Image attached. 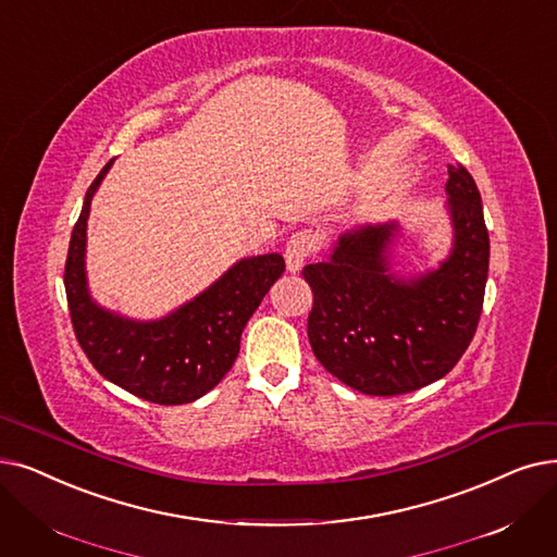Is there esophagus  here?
I'll list each match as a JSON object with an SVG mask.
<instances>
[{
	"instance_id": "1",
	"label": "esophagus",
	"mask_w": 557,
	"mask_h": 557,
	"mask_svg": "<svg viewBox=\"0 0 557 557\" xmlns=\"http://www.w3.org/2000/svg\"><path fill=\"white\" fill-rule=\"evenodd\" d=\"M319 248V238L311 230H300L292 238L286 240L284 248V261H286V271L298 273L302 269V263L317 252Z\"/></svg>"
}]
</instances>
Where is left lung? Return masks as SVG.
Returning a JSON list of instances; mask_svg holds the SVG:
<instances>
[{
    "label": "left lung",
    "instance_id": "obj_1",
    "mask_svg": "<svg viewBox=\"0 0 557 557\" xmlns=\"http://www.w3.org/2000/svg\"><path fill=\"white\" fill-rule=\"evenodd\" d=\"M453 246L437 269L392 273L396 221L359 225L325 261L305 265L313 307L307 334L334 377L369 396H398L444 377L475 334L490 271L482 200L465 165H448Z\"/></svg>",
    "mask_w": 557,
    "mask_h": 557
}]
</instances>
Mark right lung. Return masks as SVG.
Listing matches in <instances>:
<instances>
[{
	"mask_svg": "<svg viewBox=\"0 0 557 557\" xmlns=\"http://www.w3.org/2000/svg\"><path fill=\"white\" fill-rule=\"evenodd\" d=\"M113 159L86 190L65 259V296L77 342L109 382L157 405L202 398L232 369L240 332L284 273L277 252L238 259L202 294L154 321H136L104 309L86 277V227L92 196Z\"/></svg>",
	"mask_w": 557,
	"mask_h": 557,
	"instance_id": "right-lung-1",
	"label": "right lung"
}]
</instances>
